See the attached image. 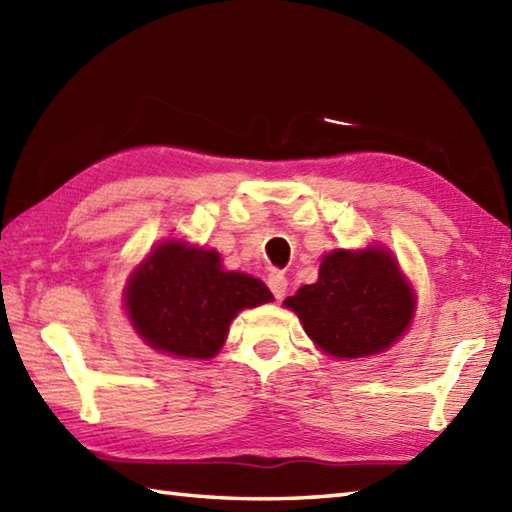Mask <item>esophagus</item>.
<instances>
[{"label": "esophagus", "mask_w": 512, "mask_h": 512, "mask_svg": "<svg viewBox=\"0 0 512 512\" xmlns=\"http://www.w3.org/2000/svg\"><path fill=\"white\" fill-rule=\"evenodd\" d=\"M268 288L275 295V299H284L286 288H288V279L284 277V273H277V270H273V273L268 275Z\"/></svg>", "instance_id": "esophagus-1"}]
</instances>
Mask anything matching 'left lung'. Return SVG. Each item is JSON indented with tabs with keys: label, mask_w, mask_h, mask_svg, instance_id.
<instances>
[{
	"label": "left lung",
	"mask_w": 512,
	"mask_h": 512,
	"mask_svg": "<svg viewBox=\"0 0 512 512\" xmlns=\"http://www.w3.org/2000/svg\"><path fill=\"white\" fill-rule=\"evenodd\" d=\"M303 330L336 358L385 352L407 332L416 310L413 290L387 248L334 250L325 255L317 284L284 301Z\"/></svg>",
	"instance_id": "1"
}]
</instances>
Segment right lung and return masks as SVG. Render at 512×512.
<instances>
[{"label":"right lung","mask_w":512,"mask_h":512,"mask_svg":"<svg viewBox=\"0 0 512 512\" xmlns=\"http://www.w3.org/2000/svg\"><path fill=\"white\" fill-rule=\"evenodd\" d=\"M244 273L222 268L217 250L167 239L140 264L125 288V310L149 347L180 358H211L244 308L273 301Z\"/></svg>","instance_id":"add662e5"}]
</instances>
